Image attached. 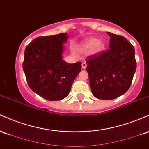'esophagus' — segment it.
<instances>
[{
    "label": "esophagus",
    "instance_id": "esophagus-1",
    "mask_svg": "<svg viewBox=\"0 0 149 149\" xmlns=\"http://www.w3.org/2000/svg\"><path fill=\"white\" fill-rule=\"evenodd\" d=\"M87 67V64L85 62H83V64H82V68H83V69H85Z\"/></svg>",
    "mask_w": 149,
    "mask_h": 149
}]
</instances>
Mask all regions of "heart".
<instances>
[{
  "label": "heart",
  "instance_id": "b5f03b06",
  "mask_svg": "<svg viewBox=\"0 0 149 149\" xmlns=\"http://www.w3.org/2000/svg\"><path fill=\"white\" fill-rule=\"evenodd\" d=\"M79 49L81 52H88L91 55H97L102 53L105 49V42L103 40L95 37H88L80 42Z\"/></svg>",
  "mask_w": 149,
  "mask_h": 149
}]
</instances>
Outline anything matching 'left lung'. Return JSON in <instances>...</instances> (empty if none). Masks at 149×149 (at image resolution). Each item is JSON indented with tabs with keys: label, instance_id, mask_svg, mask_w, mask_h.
Returning <instances> with one entry per match:
<instances>
[{
	"label": "left lung",
	"instance_id": "8db88e82",
	"mask_svg": "<svg viewBox=\"0 0 149 149\" xmlns=\"http://www.w3.org/2000/svg\"><path fill=\"white\" fill-rule=\"evenodd\" d=\"M109 49L87 58L92 95L100 100H113L127 91L136 71L135 51L123 36L107 32Z\"/></svg>",
	"mask_w": 149,
	"mask_h": 149
}]
</instances>
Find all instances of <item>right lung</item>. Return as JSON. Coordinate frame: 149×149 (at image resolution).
Segmentation results:
<instances>
[{
  "instance_id": "1",
  "label": "right lung",
  "mask_w": 149,
  "mask_h": 149,
  "mask_svg": "<svg viewBox=\"0 0 149 149\" xmlns=\"http://www.w3.org/2000/svg\"><path fill=\"white\" fill-rule=\"evenodd\" d=\"M67 33L38 37L24 51L23 70L30 88L49 101L68 96L75 78L81 71L80 61L69 64L63 59Z\"/></svg>"
}]
</instances>
